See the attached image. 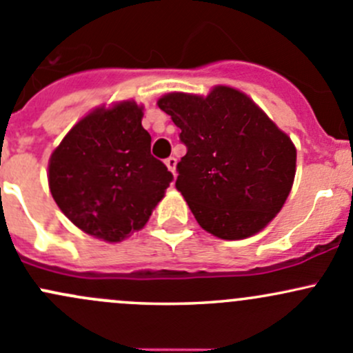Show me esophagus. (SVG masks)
<instances>
[{"label": "esophagus", "instance_id": "34e87169", "mask_svg": "<svg viewBox=\"0 0 353 353\" xmlns=\"http://www.w3.org/2000/svg\"><path fill=\"white\" fill-rule=\"evenodd\" d=\"M165 165L168 166L170 172H172L173 175H175V170H176V158H175V156H170V158H166L165 159Z\"/></svg>", "mask_w": 353, "mask_h": 353}]
</instances>
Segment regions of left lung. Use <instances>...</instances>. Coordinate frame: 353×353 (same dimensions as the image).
Listing matches in <instances>:
<instances>
[{"label":"left lung","instance_id":"1","mask_svg":"<svg viewBox=\"0 0 353 353\" xmlns=\"http://www.w3.org/2000/svg\"><path fill=\"white\" fill-rule=\"evenodd\" d=\"M158 105L181 130L187 154L176 165L175 185L201 228L221 239L263 230L292 188L290 137L230 86H216L205 98L168 93Z\"/></svg>","mask_w":353,"mask_h":353}]
</instances>
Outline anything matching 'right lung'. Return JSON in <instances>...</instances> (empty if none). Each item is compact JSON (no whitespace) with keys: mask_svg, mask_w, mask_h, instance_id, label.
<instances>
[{"mask_svg":"<svg viewBox=\"0 0 353 353\" xmlns=\"http://www.w3.org/2000/svg\"><path fill=\"white\" fill-rule=\"evenodd\" d=\"M141 121L136 101L97 108L50 156L54 201L74 226L103 241L141 230L173 180L151 154V136Z\"/></svg>","mask_w":353,"mask_h":353,"instance_id":"1","label":"right lung"}]
</instances>
